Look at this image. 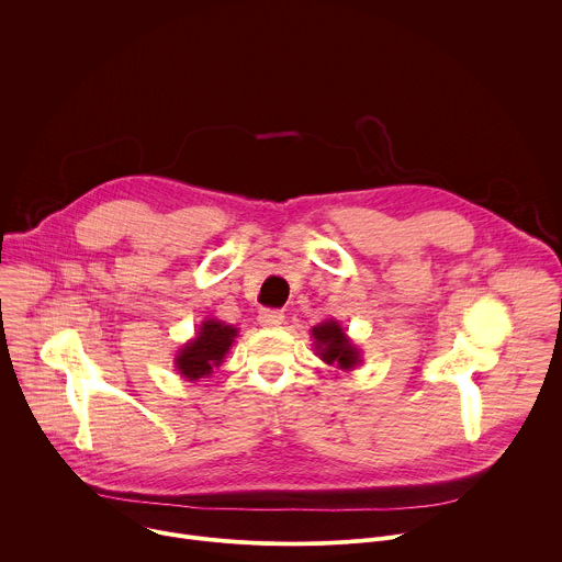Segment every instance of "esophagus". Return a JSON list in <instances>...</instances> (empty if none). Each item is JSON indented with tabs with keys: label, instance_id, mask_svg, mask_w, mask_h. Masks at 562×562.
I'll use <instances>...</instances> for the list:
<instances>
[{
	"label": "esophagus",
	"instance_id": "34e87169",
	"mask_svg": "<svg viewBox=\"0 0 562 562\" xmlns=\"http://www.w3.org/2000/svg\"><path fill=\"white\" fill-rule=\"evenodd\" d=\"M258 323L262 327H280L284 323V313L280 308H262L258 315Z\"/></svg>",
	"mask_w": 562,
	"mask_h": 562
}]
</instances>
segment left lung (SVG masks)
Wrapping results in <instances>:
<instances>
[{
  "label": "left lung",
  "instance_id": "obj_1",
  "mask_svg": "<svg viewBox=\"0 0 562 562\" xmlns=\"http://www.w3.org/2000/svg\"><path fill=\"white\" fill-rule=\"evenodd\" d=\"M311 336L315 340L317 356L327 364H336L342 371H351L356 364H360V351L349 340L345 329L336 323V319H325L317 327L311 329Z\"/></svg>",
  "mask_w": 562,
  "mask_h": 562
}]
</instances>
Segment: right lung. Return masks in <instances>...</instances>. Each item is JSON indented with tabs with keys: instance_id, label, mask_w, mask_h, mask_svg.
<instances>
[{
	"instance_id": "1",
	"label": "right lung",
	"mask_w": 562,
	"mask_h": 562,
	"mask_svg": "<svg viewBox=\"0 0 562 562\" xmlns=\"http://www.w3.org/2000/svg\"><path fill=\"white\" fill-rule=\"evenodd\" d=\"M237 329L220 323V319H204L198 336L189 340L176 356V369L187 380L209 378L215 367L222 364L228 353Z\"/></svg>"
}]
</instances>
